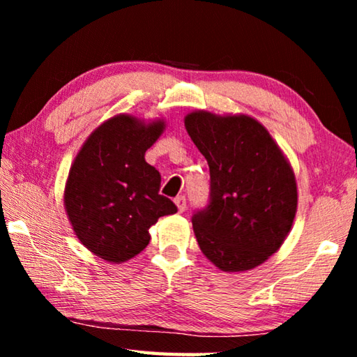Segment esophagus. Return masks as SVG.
I'll use <instances>...</instances> for the list:
<instances>
[{"mask_svg":"<svg viewBox=\"0 0 357 357\" xmlns=\"http://www.w3.org/2000/svg\"><path fill=\"white\" fill-rule=\"evenodd\" d=\"M174 203H176V206H178V211H179V213H184L185 208H187V200H185V197H184V195H179V197H176V198H174Z\"/></svg>","mask_w":357,"mask_h":357,"instance_id":"34e87169","label":"esophagus"}]
</instances>
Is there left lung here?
<instances>
[{
    "mask_svg": "<svg viewBox=\"0 0 357 357\" xmlns=\"http://www.w3.org/2000/svg\"><path fill=\"white\" fill-rule=\"evenodd\" d=\"M184 123L211 176L209 202L192 215L198 245L227 273L255 268L279 250L293 225L291 167L253 118L195 112Z\"/></svg>",
    "mask_w": 357,
    "mask_h": 357,
    "instance_id": "8db88e82",
    "label": "left lung"
}]
</instances>
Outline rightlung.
<instances>
[{"label":"right lung","mask_w":357,"mask_h":357,"mask_svg":"<svg viewBox=\"0 0 357 357\" xmlns=\"http://www.w3.org/2000/svg\"><path fill=\"white\" fill-rule=\"evenodd\" d=\"M164 123L144 126L119 114L96 129L70 167L64 203L77 238L110 263L128 261L149 244L148 229L178 211L160 195V173L144 160Z\"/></svg>","instance_id":"obj_1"}]
</instances>
